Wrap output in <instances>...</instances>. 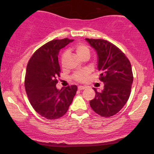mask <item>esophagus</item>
Listing matches in <instances>:
<instances>
[{
	"mask_svg": "<svg viewBox=\"0 0 154 154\" xmlns=\"http://www.w3.org/2000/svg\"><path fill=\"white\" fill-rule=\"evenodd\" d=\"M79 90H84V89H85L86 88V87L85 86H83V85H80V86H79Z\"/></svg>",
	"mask_w": 154,
	"mask_h": 154,
	"instance_id": "34e87169",
	"label": "esophagus"
}]
</instances>
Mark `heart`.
<instances>
[{
    "label": "heart",
    "mask_w": 154,
    "mask_h": 154,
    "mask_svg": "<svg viewBox=\"0 0 154 154\" xmlns=\"http://www.w3.org/2000/svg\"><path fill=\"white\" fill-rule=\"evenodd\" d=\"M75 53L80 58L83 57L85 55H90V49L87 45L83 43H79L75 46L74 48ZM66 53L62 54V58L64 59L66 57ZM88 74H89V71L88 70H84L80 72H78L74 75V79L76 80L77 81L79 82H83L87 80Z\"/></svg>",
    "instance_id": "1"
}]
</instances>
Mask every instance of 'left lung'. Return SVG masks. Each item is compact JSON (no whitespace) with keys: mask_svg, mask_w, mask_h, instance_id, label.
Listing matches in <instances>:
<instances>
[{"mask_svg":"<svg viewBox=\"0 0 154 154\" xmlns=\"http://www.w3.org/2000/svg\"><path fill=\"white\" fill-rule=\"evenodd\" d=\"M97 55V69L104 89L97 92L90 102L94 112L103 117L115 115L129 99L133 82L130 61L119 48L103 39L85 38Z\"/></svg>","mask_w":154,"mask_h":154,"instance_id":"obj_1","label":"left lung"}]
</instances>
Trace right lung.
I'll return each mask as SVG.
<instances>
[{
	"label": "right lung",
	"instance_id": "right-lung-1",
	"mask_svg": "<svg viewBox=\"0 0 154 154\" xmlns=\"http://www.w3.org/2000/svg\"><path fill=\"white\" fill-rule=\"evenodd\" d=\"M73 41L64 38L48 42L34 52L27 64L24 82L27 96L34 110L47 119L64 116L78 90L75 85L61 90L56 87L60 73L59 52Z\"/></svg>",
	"mask_w": 154,
	"mask_h": 154
}]
</instances>
